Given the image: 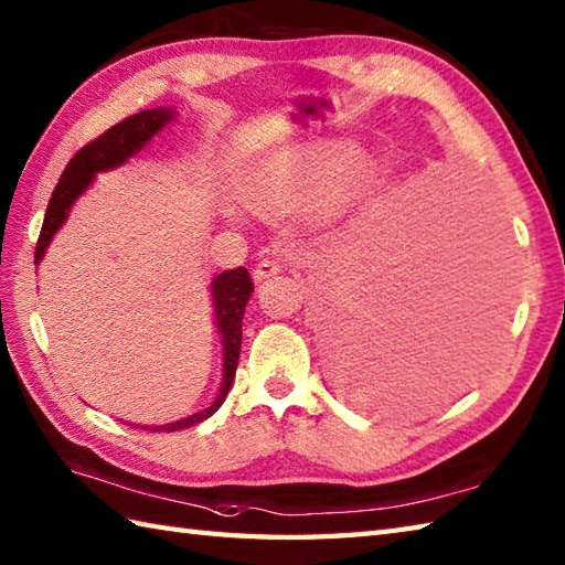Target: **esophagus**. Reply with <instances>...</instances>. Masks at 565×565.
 <instances>
[{
    "mask_svg": "<svg viewBox=\"0 0 565 565\" xmlns=\"http://www.w3.org/2000/svg\"><path fill=\"white\" fill-rule=\"evenodd\" d=\"M279 271H281V267L274 259H259L257 267L252 269V276H255V281H264V279H269V276H276Z\"/></svg>",
    "mask_w": 565,
    "mask_h": 565,
    "instance_id": "1",
    "label": "esophagus"
}]
</instances>
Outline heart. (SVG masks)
<instances>
[{"label": "heart", "instance_id": "obj_1", "mask_svg": "<svg viewBox=\"0 0 565 565\" xmlns=\"http://www.w3.org/2000/svg\"><path fill=\"white\" fill-rule=\"evenodd\" d=\"M369 162L362 152L342 146L294 154L262 179V206H284L308 196V211L322 221L342 218L364 196Z\"/></svg>", "mask_w": 565, "mask_h": 565}]
</instances>
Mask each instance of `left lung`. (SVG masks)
Wrapping results in <instances>:
<instances>
[{"label":"left lung","mask_w":565,"mask_h":565,"mask_svg":"<svg viewBox=\"0 0 565 565\" xmlns=\"http://www.w3.org/2000/svg\"><path fill=\"white\" fill-rule=\"evenodd\" d=\"M471 259L393 221L366 237L322 310L338 388L376 411L447 391L466 376L493 318Z\"/></svg>","instance_id":"1"}]
</instances>
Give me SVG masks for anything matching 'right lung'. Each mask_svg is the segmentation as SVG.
I'll return each mask as SVG.
<instances>
[{
    "label": "right lung",
    "mask_w": 565,
    "mask_h": 565,
    "mask_svg": "<svg viewBox=\"0 0 565 565\" xmlns=\"http://www.w3.org/2000/svg\"><path fill=\"white\" fill-rule=\"evenodd\" d=\"M174 114L170 109H152V111H140L124 118L109 130H104L99 138L89 140L87 146L75 152V158L67 162V167L60 174V182L53 189V196L47 201L43 227L39 235V243H35V255L33 262L39 264L43 259L45 247L51 245V237L57 233V227L65 223L67 211L75 199L82 194L84 189L92 184V179L97 172L111 170V167L124 164L130 154L138 152L146 142L158 134V130L170 121ZM213 301H215V320H218V330L223 338V386L218 398L213 401L211 407L201 411L191 417L179 419V423L150 427L152 431H177L182 427H191L201 423V419L211 417L218 407L223 405L227 391H231V383L235 379L237 359H239V344H243V316L245 306L249 301L252 291H255V284L249 279V271L245 267L227 269L221 276H215L213 281ZM148 429V427H146Z\"/></svg>",
    "instance_id": "obj_1"
}]
</instances>
